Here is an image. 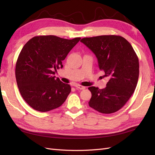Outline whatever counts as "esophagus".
Here are the masks:
<instances>
[{
  "mask_svg": "<svg viewBox=\"0 0 155 155\" xmlns=\"http://www.w3.org/2000/svg\"><path fill=\"white\" fill-rule=\"evenodd\" d=\"M75 87H76L77 89H79V90H84L85 88V87H83L81 85H75Z\"/></svg>",
  "mask_w": 155,
  "mask_h": 155,
  "instance_id": "obj_1",
  "label": "esophagus"
}]
</instances>
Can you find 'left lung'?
<instances>
[{
    "label": "left lung",
    "mask_w": 155,
    "mask_h": 155,
    "mask_svg": "<svg viewBox=\"0 0 155 155\" xmlns=\"http://www.w3.org/2000/svg\"><path fill=\"white\" fill-rule=\"evenodd\" d=\"M96 56L98 66L109 78L105 88L88 87V105L104 114L122 108L132 96L139 77V61L132 46L120 35L85 37L81 41Z\"/></svg>",
    "instance_id": "8db88e82"
}]
</instances>
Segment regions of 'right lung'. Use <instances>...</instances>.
<instances>
[{"mask_svg": "<svg viewBox=\"0 0 155 155\" xmlns=\"http://www.w3.org/2000/svg\"><path fill=\"white\" fill-rule=\"evenodd\" d=\"M80 39L40 35L23 46L16 63V81L22 98L33 109L50 111L66 100L71 87L55 78L54 70L63 68L62 61Z\"/></svg>", "mask_w": 155, "mask_h": 155, "instance_id": "1", "label": "right lung"}]
</instances>
